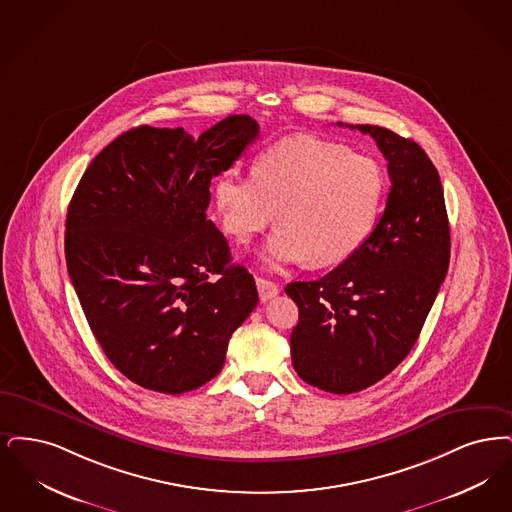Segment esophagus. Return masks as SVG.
<instances>
[{"label":"esophagus","instance_id":"esophagus-1","mask_svg":"<svg viewBox=\"0 0 512 512\" xmlns=\"http://www.w3.org/2000/svg\"><path fill=\"white\" fill-rule=\"evenodd\" d=\"M256 287H258V294H260L262 302H267L279 294V285H275L273 281L264 279V277H256Z\"/></svg>","mask_w":512,"mask_h":512}]
</instances>
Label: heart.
<instances>
[{
  "label": "heart",
  "instance_id": "b5f03b06",
  "mask_svg": "<svg viewBox=\"0 0 512 512\" xmlns=\"http://www.w3.org/2000/svg\"><path fill=\"white\" fill-rule=\"evenodd\" d=\"M384 172L371 156L313 135H294L267 147L254 174L227 168L216 179L214 200L222 229L246 245L275 220L264 248L271 267L333 266L350 258L377 225Z\"/></svg>",
  "mask_w": 512,
  "mask_h": 512
}]
</instances>
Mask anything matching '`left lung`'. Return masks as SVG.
Instances as JSON below:
<instances>
[{
    "label": "left lung",
    "instance_id": "8db88e82",
    "mask_svg": "<svg viewBox=\"0 0 512 512\" xmlns=\"http://www.w3.org/2000/svg\"><path fill=\"white\" fill-rule=\"evenodd\" d=\"M350 128L371 135L388 160L386 208L350 258L317 281L285 289L300 312L290 334L294 371L333 394L369 388L411 352L451 248L442 181L423 149L380 126Z\"/></svg>",
    "mask_w": 512,
    "mask_h": 512
}]
</instances>
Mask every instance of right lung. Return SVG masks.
Segmentation results:
<instances>
[{"instance_id": "add662e5", "label": "right lung", "mask_w": 512, "mask_h": 512, "mask_svg": "<svg viewBox=\"0 0 512 512\" xmlns=\"http://www.w3.org/2000/svg\"><path fill=\"white\" fill-rule=\"evenodd\" d=\"M260 128L248 114L200 137L139 126L91 160L68 204L65 254L89 329L135 384L183 394L222 371L227 344L258 304L206 220L210 181Z\"/></svg>"}]
</instances>
